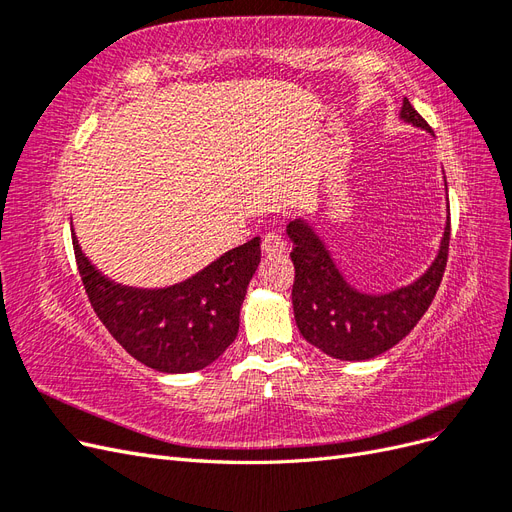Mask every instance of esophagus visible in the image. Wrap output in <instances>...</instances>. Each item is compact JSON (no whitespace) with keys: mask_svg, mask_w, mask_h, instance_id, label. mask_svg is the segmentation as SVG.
Instances as JSON below:
<instances>
[{"mask_svg":"<svg viewBox=\"0 0 512 512\" xmlns=\"http://www.w3.org/2000/svg\"><path fill=\"white\" fill-rule=\"evenodd\" d=\"M286 250V239L282 235H277V232H267L265 237H262V252L265 254H282Z\"/></svg>","mask_w":512,"mask_h":512,"instance_id":"esophagus-1","label":"esophagus"}]
</instances>
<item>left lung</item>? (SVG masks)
Listing matches in <instances>:
<instances>
[{
    "label": "left lung",
    "instance_id": "8db88e82",
    "mask_svg": "<svg viewBox=\"0 0 512 512\" xmlns=\"http://www.w3.org/2000/svg\"><path fill=\"white\" fill-rule=\"evenodd\" d=\"M399 117L431 132L429 123L414 111L408 98H404ZM286 232L292 241L290 258L294 262L292 307L301 335L333 359L367 361L399 344L436 297L448 256L451 213L438 256L429 269L412 284L384 294H367L350 286L327 245L305 220H292Z\"/></svg>",
    "mask_w": 512,
    "mask_h": 512
}]
</instances>
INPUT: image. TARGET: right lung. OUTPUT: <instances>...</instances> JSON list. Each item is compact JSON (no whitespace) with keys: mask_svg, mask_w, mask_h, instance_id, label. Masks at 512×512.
I'll use <instances>...</instances> for the list:
<instances>
[{"mask_svg":"<svg viewBox=\"0 0 512 512\" xmlns=\"http://www.w3.org/2000/svg\"><path fill=\"white\" fill-rule=\"evenodd\" d=\"M72 245L91 307L136 361L162 374H190L235 342L247 284L260 262V237L166 288L115 284L91 265L76 237Z\"/></svg>","mask_w":512,"mask_h":512,"instance_id":"right-lung-1","label":"right lung"}]
</instances>
